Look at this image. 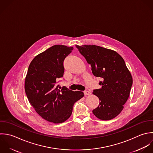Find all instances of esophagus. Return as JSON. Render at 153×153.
I'll list each match as a JSON object with an SVG mask.
<instances>
[{
	"label": "esophagus",
	"mask_w": 153,
	"mask_h": 153,
	"mask_svg": "<svg viewBox=\"0 0 153 153\" xmlns=\"http://www.w3.org/2000/svg\"><path fill=\"white\" fill-rule=\"evenodd\" d=\"M84 94L85 95H91V93L89 91H85Z\"/></svg>",
	"instance_id": "1"
}]
</instances>
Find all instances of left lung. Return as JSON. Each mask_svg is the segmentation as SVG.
Here are the masks:
<instances>
[{"mask_svg":"<svg viewBox=\"0 0 153 153\" xmlns=\"http://www.w3.org/2000/svg\"><path fill=\"white\" fill-rule=\"evenodd\" d=\"M92 67V73L102 79L101 88L92 94L100 104L92 112L99 119L109 120L117 116L129 97L133 79L123 58L116 51L97 45H76Z\"/></svg>","mask_w":153,"mask_h":153,"instance_id":"left-lung-1","label":"left lung"}]
</instances>
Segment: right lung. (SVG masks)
Segmentation results:
<instances>
[{
  "mask_svg": "<svg viewBox=\"0 0 153 153\" xmlns=\"http://www.w3.org/2000/svg\"><path fill=\"white\" fill-rule=\"evenodd\" d=\"M73 49V46L56 45L38 54L30 62L25 79L29 102L40 116L53 123L66 121L74 104L84 97L83 92L56 86L64 74V60Z\"/></svg>",
  "mask_w": 153,
  "mask_h": 153,
  "instance_id": "right-lung-1",
  "label": "right lung"
}]
</instances>
